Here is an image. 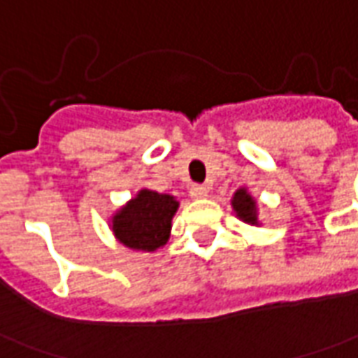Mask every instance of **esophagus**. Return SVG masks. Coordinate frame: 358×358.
Here are the masks:
<instances>
[{"label": "esophagus", "instance_id": "34e87169", "mask_svg": "<svg viewBox=\"0 0 358 358\" xmlns=\"http://www.w3.org/2000/svg\"><path fill=\"white\" fill-rule=\"evenodd\" d=\"M189 194H191L193 199H204V196L208 194V189H206L204 185H191Z\"/></svg>", "mask_w": 358, "mask_h": 358}]
</instances>
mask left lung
Returning a JSON list of instances; mask_svg holds the SVG:
<instances>
[{
  "instance_id": "obj_1",
  "label": "left lung",
  "mask_w": 358,
  "mask_h": 358,
  "mask_svg": "<svg viewBox=\"0 0 358 358\" xmlns=\"http://www.w3.org/2000/svg\"><path fill=\"white\" fill-rule=\"evenodd\" d=\"M255 201L251 199L245 189H240L238 193L234 194V201H231V206L236 214L240 216L243 222H250V224H255L257 222V214H255Z\"/></svg>"
}]
</instances>
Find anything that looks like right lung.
<instances>
[{
  "label": "right lung",
  "instance_id": "1",
  "mask_svg": "<svg viewBox=\"0 0 358 358\" xmlns=\"http://www.w3.org/2000/svg\"><path fill=\"white\" fill-rule=\"evenodd\" d=\"M177 206L179 203L171 194L144 189L113 218V231L130 250L154 251L169 240Z\"/></svg>",
  "mask_w": 358,
  "mask_h": 358
}]
</instances>
